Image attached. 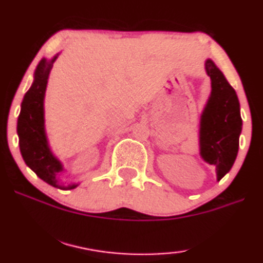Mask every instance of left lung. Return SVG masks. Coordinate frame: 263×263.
<instances>
[{"mask_svg": "<svg viewBox=\"0 0 263 263\" xmlns=\"http://www.w3.org/2000/svg\"><path fill=\"white\" fill-rule=\"evenodd\" d=\"M205 70L211 80V94L200 117V156L216 166L220 181L237 158L243 123L236 90L213 60L205 61Z\"/></svg>", "mask_w": 263, "mask_h": 263, "instance_id": "1", "label": "left lung"}]
</instances>
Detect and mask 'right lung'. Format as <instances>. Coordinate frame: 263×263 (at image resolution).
I'll list each match as a JSON object with an SVG mask.
<instances>
[{
	"mask_svg": "<svg viewBox=\"0 0 263 263\" xmlns=\"http://www.w3.org/2000/svg\"><path fill=\"white\" fill-rule=\"evenodd\" d=\"M57 58L58 54L52 60L42 59L37 65L32 86L23 99L16 132L20 152L26 165L50 186L60 190H72L77 187L76 183L63 186L58 182L57 175L63 172V165L50 151L44 132V93L49 72Z\"/></svg>",
	"mask_w": 263,
	"mask_h": 263,
	"instance_id": "add662e5",
	"label": "right lung"
}]
</instances>
